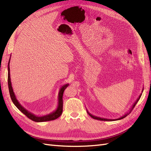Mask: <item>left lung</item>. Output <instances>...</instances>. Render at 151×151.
Instances as JSON below:
<instances>
[{"instance_id":"left-lung-1","label":"left lung","mask_w":151,"mask_h":151,"mask_svg":"<svg viewBox=\"0 0 151 151\" xmlns=\"http://www.w3.org/2000/svg\"><path fill=\"white\" fill-rule=\"evenodd\" d=\"M143 91H144V89H142V92H143ZM142 93L140 94V95L139 96V97L138 98V99H137V101H135L134 103V104L133 105H132V106H131V108L130 109V110H129V111L128 113H127V114H126L124 115H123V116H122L121 117H120V118H119V119H105V118H101V117H96V116H94V115H92L91 114H90L89 112H88V110H87V113H88V114L91 117H92V118H93L94 119H96V120H99V121H117V120H121V119H123V118H124V117H126V116L128 115L129 113H131V111H132V110L133 109V108L135 106V105H136V104L138 103V101H139V99H140V97H141V96H142Z\"/></svg>"}]
</instances>
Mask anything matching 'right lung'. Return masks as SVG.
<instances>
[{
    "instance_id": "right-lung-1",
    "label": "right lung",
    "mask_w": 151,
    "mask_h": 151,
    "mask_svg": "<svg viewBox=\"0 0 151 151\" xmlns=\"http://www.w3.org/2000/svg\"><path fill=\"white\" fill-rule=\"evenodd\" d=\"M10 59H11V57L10 59L9 60V63H8V67H7V69H8V75H7V81H8V87H9V94H10V97L11 98V100H12L13 103H14V105L16 106L18 109L19 110L21 111L22 112L25 114L27 117L29 119H31L32 121L37 122H45V121H53V120H55L57 119L58 117H59L61 115L62 113H63V93L64 91L68 87L69 83L65 84L64 86L60 88V89L59 92V96H58V106L57 109L53 111V112L50 113L48 115H43V116H37L33 114L32 113L30 112L27 110H26L25 108L22 106L20 105V103L18 102L17 100L16 96H15L13 89L12 87V85H11V78H10V68H9V63H10Z\"/></svg>"
}]
</instances>
